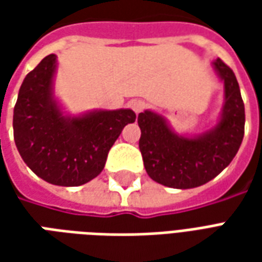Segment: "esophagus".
<instances>
[{
  "label": "esophagus",
  "instance_id": "34e87169",
  "mask_svg": "<svg viewBox=\"0 0 262 262\" xmlns=\"http://www.w3.org/2000/svg\"><path fill=\"white\" fill-rule=\"evenodd\" d=\"M130 108L136 112V114H140V112H143L144 109H146V106H147V103L144 102V101H142V99H133V101H130Z\"/></svg>",
  "mask_w": 262,
  "mask_h": 262
}]
</instances>
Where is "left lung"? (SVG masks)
Wrapping results in <instances>:
<instances>
[{
	"label": "left lung",
	"instance_id": "8db88e82",
	"mask_svg": "<svg viewBox=\"0 0 262 262\" xmlns=\"http://www.w3.org/2000/svg\"><path fill=\"white\" fill-rule=\"evenodd\" d=\"M214 70L225 84V106L219 123L196 137L178 136L161 115L139 114V148L148 177L178 189L201 187L219 176L240 148L244 136V103L233 70L220 59Z\"/></svg>",
	"mask_w": 262,
	"mask_h": 262
}]
</instances>
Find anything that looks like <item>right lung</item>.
I'll use <instances>...</instances> for the list:
<instances>
[{
	"mask_svg": "<svg viewBox=\"0 0 262 262\" xmlns=\"http://www.w3.org/2000/svg\"><path fill=\"white\" fill-rule=\"evenodd\" d=\"M56 54L26 75L14 108V139L26 165L53 185L78 187L105 167L111 147L136 114L95 111L67 118L53 97Z\"/></svg>",
	"mask_w": 262,
	"mask_h": 262,
	"instance_id": "1",
	"label": "right lung"
}]
</instances>
